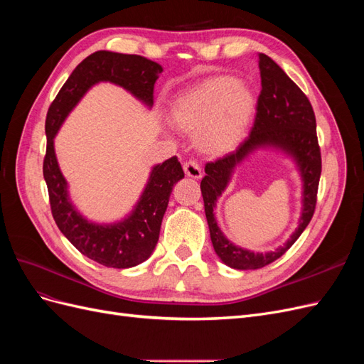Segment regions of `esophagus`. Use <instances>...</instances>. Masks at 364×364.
Returning <instances> with one entry per match:
<instances>
[{
	"mask_svg": "<svg viewBox=\"0 0 364 364\" xmlns=\"http://www.w3.org/2000/svg\"><path fill=\"white\" fill-rule=\"evenodd\" d=\"M183 171L191 179H200L202 178V168H200V165L197 164L196 161L185 162L183 164Z\"/></svg>",
	"mask_w": 364,
	"mask_h": 364,
	"instance_id": "34e87169",
	"label": "esophagus"
}]
</instances>
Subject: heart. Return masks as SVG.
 Segmentation results:
<instances>
[{
	"label": "heart",
	"instance_id": "1",
	"mask_svg": "<svg viewBox=\"0 0 364 364\" xmlns=\"http://www.w3.org/2000/svg\"><path fill=\"white\" fill-rule=\"evenodd\" d=\"M255 111V94L230 75L211 77L181 94L171 106L173 124L196 134L197 146L209 155H223L245 136Z\"/></svg>",
	"mask_w": 364,
	"mask_h": 364
}]
</instances>
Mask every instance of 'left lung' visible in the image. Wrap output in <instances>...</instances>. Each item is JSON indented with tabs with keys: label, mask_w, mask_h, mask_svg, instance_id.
Returning a JSON list of instances; mask_svg holds the SVG:
<instances>
[{
	"label": "left lung",
	"mask_w": 364,
	"mask_h": 364,
	"mask_svg": "<svg viewBox=\"0 0 364 364\" xmlns=\"http://www.w3.org/2000/svg\"><path fill=\"white\" fill-rule=\"evenodd\" d=\"M261 94L257 103L255 123L249 136L235 151L208 162L200 182L205 214L214 250L226 266L237 270H255L273 262L287 252L310 223L317 202L322 171L321 147L316 134V117L310 100L277 62L259 53ZM277 148L298 165L303 179V213L300 226L284 247L267 254L238 248L224 237L216 225L213 209L238 163L258 148Z\"/></svg>",
	"instance_id": "left-lung-1"
}]
</instances>
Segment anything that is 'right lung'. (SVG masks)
<instances>
[{
	"label": "right lung",
	"mask_w": 364,
	"mask_h": 364,
	"mask_svg": "<svg viewBox=\"0 0 364 364\" xmlns=\"http://www.w3.org/2000/svg\"><path fill=\"white\" fill-rule=\"evenodd\" d=\"M161 73L159 63L136 54L95 51L77 65L47 114L43 179L47 182L53 218L77 250L106 267H135L151 255L159 240L162 217L168 206L173 186L183 178L182 165L176 156L155 165L132 213L121 222L100 225L86 220L73 205L68 183L54 151V136L82 97L100 82L124 87L139 102L151 107L153 87Z\"/></svg>",
	"instance_id": "obj_1"
}]
</instances>
